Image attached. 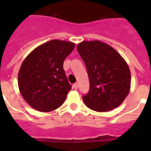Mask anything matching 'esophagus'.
I'll use <instances>...</instances> for the list:
<instances>
[{
	"label": "esophagus",
	"instance_id": "obj_1",
	"mask_svg": "<svg viewBox=\"0 0 151 151\" xmlns=\"http://www.w3.org/2000/svg\"><path fill=\"white\" fill-rule=\"evenodd\" d=\"M73 88H74L75 89L78 88V84L77 83V82H76V83H75L74 85H73Z\"/></svg>",
	"mask_w": 151,
	"mask_h": 151
}]
</instances>
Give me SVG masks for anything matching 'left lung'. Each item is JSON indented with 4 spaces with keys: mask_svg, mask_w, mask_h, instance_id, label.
Returning a JSON list of instances; mask_svg holds the SVG:
<instances>
[{
    "mask_svg": "<svg viewBox=\"0 0 151 151\" xmlns=\"http://www.w3.org/2000/svg\"><path fill=\"white\" fill-rule=\"evenodd\" d=\"M88 75L90 89L82 97L86 106L97 112L115 109L124 101L131 87L127 63L118 52L101 41H84L77 45Z\"/></svg>",
    "mask_w": 151,
    "mask_h": 151,
    "instance_id": "left-lung-1",
    "label": "left lung"
}]
</instances>
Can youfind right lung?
Instances as JSON below:
<instances>
[{"mask_svg": "<svg viewBox=\"0 0 151 151\" xmlns=\"http://www.w3.org/2000/svg\"><path fill=\"white\" fill-rule=\"evenodd\" d=\"M74 47L73 42L52 40L37 47L23 60L18 74L19 89L35 110L50 112L63 104L71 85L63 65Z\"/></svg>", "mask_w": 151, "mask_h": 151, "instance_id": "right-lung-1", "label": "right lung"}]
</instances>
